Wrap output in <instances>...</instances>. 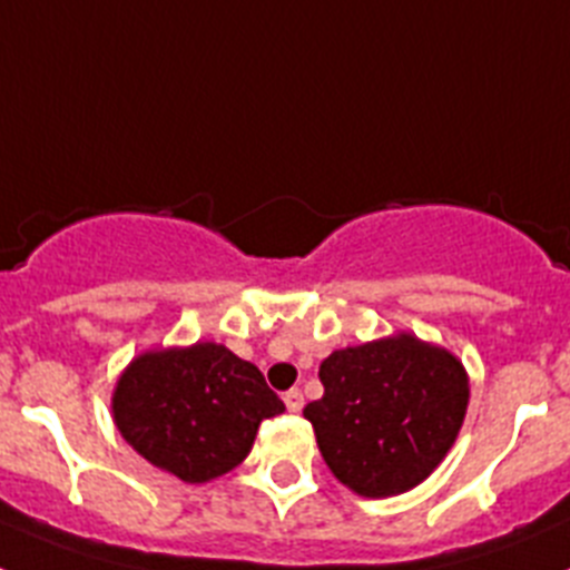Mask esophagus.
<instances>
[{
  "label": "esophagus",
  "mask_w": 570,
  "mask_h": 570,
  "mask_svg": "<svg viewBox=\"0 0 570 570\" xmlns=\"http://www.w3.org/2000/svg\"><path fill=\"white\" fill-rule=\"evenodd\" d=\"M285 405H288L291 414H299L302 405H305V396H302L299 387H291L288 394H285Z\"/></svg>",
  "instance_id": "1"
}]
</instances>
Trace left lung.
<instances>
[{
  "instance_id": "8db88e82",
  "label": "left lung",
  "mask_w": 570,
  "mask_h": 570,
  "mask_svg": "<svg viewBox=\"0 0 570 570\" xmlns=\"http://www.w3.org/2000/svg\"><path fill=\"white\" fill-rule=\"evenodd\" d=\"M320 380L325 394L302 414L325 465L360 497L380 500L420 485L465 420V367L414 334L334 351Z\"/></svg>"
}]
</instances>
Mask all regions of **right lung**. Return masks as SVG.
I'll use <instances>...</instances> for the list:
<instances>
[{"label":"right lung","instance_id":"add662e5","mask_svg":"<svg viewBox=\"0 0 570 570\" xmlns=\"http://www.w3.org/2000/svg\"><path fill=\"white\" fill-rule=\"evenodd\" d=\"M110 407L136 454L183 482L234 471L259 422L285 411L259 367L216 342L139 354L116 382Z\"/></svg>","mask_w":570,"mask_h":570}]
</instances>
